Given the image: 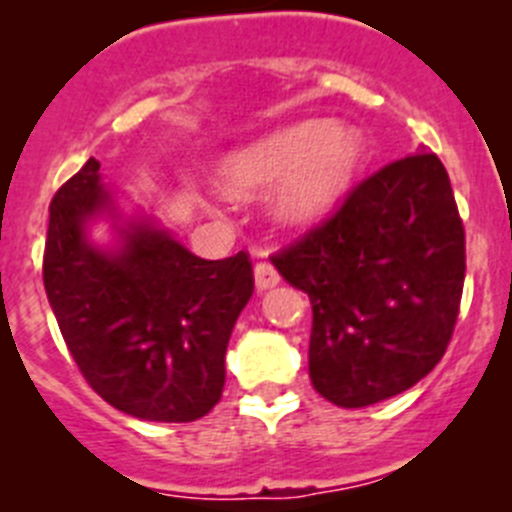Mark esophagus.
Instances as JSON below:
<instances>
[{"label": "esophagus", "mask_w": 512, "mask_h": 512, "mask_svg": "<svg viewBox=\"0 0 512 512\" xmlns=\"http://www.w3.org/2000/svg\"><path fill=\"white\" fill-rule=\"evenodd\" d=\"M253 279H256V289H259V292H266V289L279 284V271H276L269 261H259L256 269H253Z\"/></svg>", "instance_id": "1"}]
</instances>
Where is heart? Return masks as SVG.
<instances>
[{
	"label": "heart",
	"mask_w": 512,
	"mask_h": 512,
	"mask_svg": "<svg viewBox=\"0 0 512 512\" xmlns=\"http://www.w3.org/2000/svg\"><path fill=\"white\" fill-rule=\"evenodd\" d=\"M363 157L365 142L355 129L327 119H304L228 152L215 175L220 187L236 198L281 185L274 198L276 220L289 228H307L340 203Z\"/></svg>",
	"instance_id": "obj_1"
}]
</instances>
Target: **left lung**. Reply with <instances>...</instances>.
Returning a JSON list of instances; mask_svg holds the SVG:
<instances>
[{"instance_id": "8db88e82", "label": "left lung", "mask_w": 512, "mask_h": 512, "mask_svg": "<svg viewBox=\"0 0 512 512\" xmlns=\"http://www.w3.org/2000/svg\"><path fill=\"white\" fill-rule=\"evenodd\" d=\"M271 261L312 302L314 391L363 409L416 386L447 350L464 287L444 164L424 149L386 164Z\"/></svg>"}]
</instances>
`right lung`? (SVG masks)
<instances>
[{
    "label": "right lung",
    "instance_id": "obj_1",
    "mask_svg": "<svg viewBox=\"0 0 512 512\" xmlns=\"http://www.w3.org/2000/svg\"><path fill=\"white\" fill-rule=\"evenodd\" d=\"M88 159L50 203L42 281L63 340L88 386L144 421L208 414L225 383V348L253 294L246 251L205 261L129 215ZM109 219L115 241L90 238Z\"/></svg>",
    "mask_w": 512,
    "mask_h": 512
}]
</instances>
